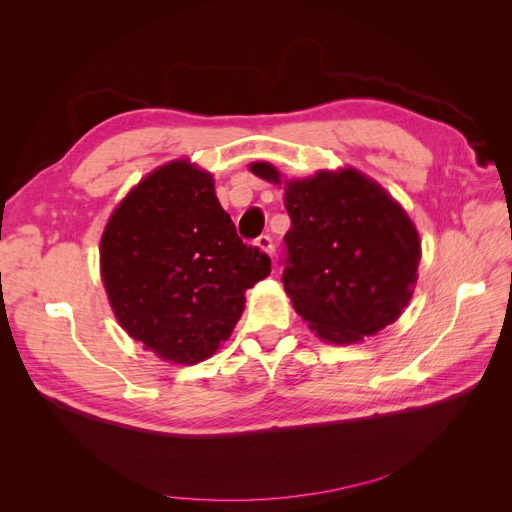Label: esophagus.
<instances>
[{"instance_id": "1", "label": "esophagus", "mask_w": 512, "mask_h": 512, "mask_svg": "<svg viewBox=\"0 0 512 512\" xmlns=\"http://www.w3.org/2000/svg\"><path fill=\"white\" fill-rule=\"evenodd\" d=\"M254 243H256V247H258L260 252H265V254H269V256H271V254H273V250H275L273 239H271L269 235H260Z\"/></svg>"}]
</instances>
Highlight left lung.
<instances>
[{
  "mask_svg": "<svg viewBox=\"0 0 512 512\" xmlns=\"http://www.w3.org/2000/svg\"><path fill=\"white\" fill-rule=\"evenodd\" d=\"M260 179L280 183L269 162ZM286 183V258L282 282L318 337L354 344L395 322L412 299L421 239L393 196L356 168L320 170Z\"/></svg>",
  "mask_w": 512,
  "mask_h": 512,
  "instance_id": "left-lung-1",
  "label": "left lung"
}]
</instances>
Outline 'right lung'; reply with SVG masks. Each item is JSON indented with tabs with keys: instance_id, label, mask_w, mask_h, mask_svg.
Returning <instances> with one entry per match:
<instances>
[{
	"instance_id": "add662e5",
	"label": "right lung",
	"mask_w": 512,
	"mask_h": 512,
	"mask_svg": "<svg viewBox=\"0 0 512 512\" xmlns=\"http://www.w3.org/2000/svg\"><path fill=\"white\" fill-rule=\"evenodd\" d=\"M100 269L128 335L164 361L194 365L230 337L245 290L271 273V258L239 239L211 173L175 160L113 211Z\"/></svg>"
}]
</instances>
